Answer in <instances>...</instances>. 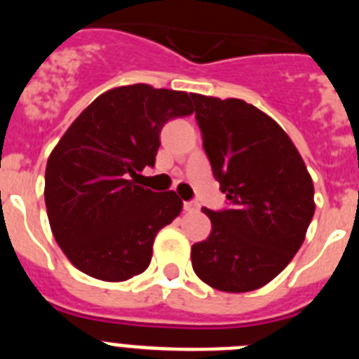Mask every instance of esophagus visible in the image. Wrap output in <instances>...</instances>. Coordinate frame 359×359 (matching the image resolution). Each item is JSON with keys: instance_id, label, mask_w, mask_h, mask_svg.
Here are the masks:
<instances>
[{"instance_id": "34e87169", "label": "esophagus", "mask_w": 359, "mask_h": 359, "mask_svg": "<svg viewBox=\"0 0 359 359\" xmlns=\"http://www.w3.org/2000/svg\"><path fill=\"white\" fill-rule=\"evenodd\" d=\"M183 208H185V212H196L199 208V205L196 201H185L183 203Z\"/></svg>"}]
</instances>
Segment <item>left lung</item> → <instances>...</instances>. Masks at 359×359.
Returning <instances> with one entry per match:
<instances>
[{
	"mask_svg": "<svg viewBox=\"0 0 359 359\" xmlns=\"http://www.w3.org/2000/svg\"><path fill=\"white\" fill-rule=\"evenodd\" d=\"M203 147L231 208H203L207 241L190 252L205 284L246 293L273 280L300 250L315 214V187L300 152L271 116L241 98L192 93Z\"/></svg>",
	"mask_w": 359,
	"mask_h": 359,
	"instance_id": "obj_1",
	"label": "left lung"
}]
</instances>
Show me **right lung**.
<instances>
[{"mask_svg": "<svg viewBox=\"0 0 359 359\" xmlns=\"http://www.w3.org/2000/svg\"><path fill=\"white\" fill-rule=\"evenodd\" d=\"M192 113L185 91L120 86L98 95L53 147L44 174L50 228L82 273L123 282L147 269L154 237L183 201L136 180L154 167L165 123Z\"/></svg>", "mask_w": 359, "mask_h": 359, "instance_id": "right-lung-1", "label": "right lung"}]
</instances>
